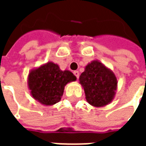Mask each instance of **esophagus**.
<instances>
[{
	"instance_id": "esophagus-1",
	"label": "esophagus",
	"mask_w": 146,
	"mask_h": 146,
	"mask_svg": "<svg viewBox=\"0 0 146 146\" xmlns=\"http://www.w3.org/2000/svg\"><path fill=\"white\" fill-rule=\"evenodd\" d=\"M73 74H74V75L76 76V77L77 78V79L79 78L80 74H79V72H78V71H74V72H73Z\"/></svg>"
}]
</instances>
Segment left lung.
Returning a JSON list of instances; mask_svg holds the SVG:
<instances>
[{"instance_id":"left-lung-1","label":"left lung","mask_w":146,"mask_h":146,"mask_svg":"<svg viewBox=\"0 0 146 146\" xmlns=\"http://www.w3.org/2000/svg\"><path fill=\"white\" fill-rule=\"evenodd\" d=\"M89 104L103 107L114 99L117 89V79L112 70L98 60L92 61L85 66L79 78Z\"/></svg>"}]
</instances>
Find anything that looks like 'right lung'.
<instances>
[{"mask_svg": "<svg viewBox=\"0 0 146 146\" xmlns=\"http://www.w3.org/2000/svg\"><path fill=\"white\" fill-rule=\"evenodd\" d=\"M76 80L70 70L62 71L58 65L48 62L30 70L27 84L35 100L44 106H53L61 100L65 86Z\"/></svg>", "mask_w": 146, "mask_h": 146, "instance_id": "right-lung-1", "label": "right lung"}]
</instances>
